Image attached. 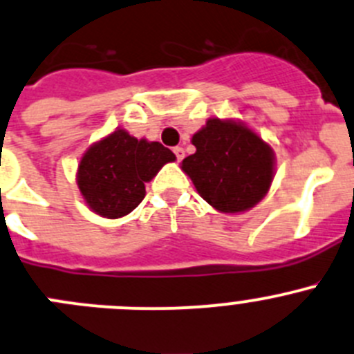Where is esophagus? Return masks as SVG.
<instances>
[{
  "mask_svg": "<svg viewBox=\"0 0 354 354\" xmlns=\"http://www.w3.org/2000/svg\"><path fill=\"white\" fill-rule=\"evenodd\" d=\"M173 152H174V156H176V160H178V162H180V160L183 159V157H185V150L181 149V147H174Z\"/></svg>",
  "mask_w": 354,
  "mask_h": 354,
  "instance_id": "1",
  "label": "esophagus"
}]
</instances>
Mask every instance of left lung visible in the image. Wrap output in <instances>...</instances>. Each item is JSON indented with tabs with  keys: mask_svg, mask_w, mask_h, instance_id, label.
Segmentation results:
<instances>
[{
	"mask_svg": "<svg viewBox=\"0 0 354 354\" xmlns=\"http://www.w3.org/2000/svg\"><path fill=\"white\" fill-rule=\"evenodd\" d=\"M192 143L197 150L185 157L181 169L216 211H249L268 194L275 152L243 122L207 119L192 136Z\"/></svg>",
	"mask_w": 354,
	"mask_h": 354,
	"instance_id": "8db88e82",
	"label": "left lung"
}]
</instances>
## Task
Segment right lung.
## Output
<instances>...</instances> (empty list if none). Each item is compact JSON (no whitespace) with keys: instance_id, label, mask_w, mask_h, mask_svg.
Instances as JSON below:
<instances>
[{"instance_id":"add662e5","label":"right lung","mask_w":354,"mask_h":354,"mask_svg":"<svg viewBox=\"0 0 354 354\" xmlns=\"http://www.w3.org/2000/svg\"><path fill=\"white\" fill-rule=\"evenodd\" d=\"M173 160L176 156L162 143L115 129L86 150L75 181L91 211L118 219L138 207L145 197V183Z\"/></svg>"}]
</instances>
